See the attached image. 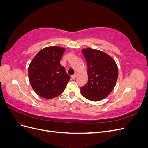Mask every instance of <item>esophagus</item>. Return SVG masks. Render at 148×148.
Returning <instances> with one entry per match:
<instances>
[{"mask_svg":"<svg viewBox=\"0 0 148 148\" xmlns=\"http://www.w3.org/2000/svg\"><path fill=\"white\" fill-rule=\"evenodd\" d=\"M76 77H77V74H76V73L71 76V78H72V79H75V78H76Z\"/></svg>","mask_w":148,"mask_h":148,"instance_id":"obj_1","label":"esophagus"}]
</instances>
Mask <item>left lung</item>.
Returning <instances> with one entry per match:
<instances>
[{"label":"left lung","mask_w":148,"mask_h":148,"mask_svg":"<svg viewBox=\"0 0 148 148\" xmlns=\"http://www.w3.org/2000/svg\"><path fill=\"white\" fill-rule=\"evenodd\" d=\"M88 66L87 83L80 88L82 95L92 101H99L112 91L118 78L115 60L107 53L91 48L82 50Z\"/></svg>","instance_id":"obj_1"}]
</instances>
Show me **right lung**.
<instances>
[{"label": "right lung", "instance_id": "obj_1", "mask_svg": "<svg viewBox=\"0 0 148 148\" xmlns=\"http://www.w3.org/2000/svg\"><path fill=\"white\" fill-rule=\"evenodd\" d=\"M65 49L50 46L40 51L28 67V77L35 92L49 99L64 92L70 77L60 65Z\"/></svg>", "mask_w": 148, "mask_h": 148}]
</instances>
